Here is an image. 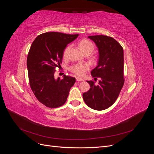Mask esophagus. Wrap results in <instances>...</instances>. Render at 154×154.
<instances>
[{"mask_svg":"<svg viewBox=\"0 0 154 154\" xmlns=\"http://www.w3.org/2000/svg\"><path fill=\"white\" fill-rule=\"evenodd\" d=\"M76 81H77V82H83V79L77 77V78H76Z\"/></svg>","mask_w":154,"mask_h":154,"instance_id":"1","label":"esophagus"}]
</instances>
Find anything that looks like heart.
Here are the masks:
<instances>
[{
  "label": "heart",
  "mask_w": 154,
  "mask_h": 154,
  "mask_svg": "<svg viewBox=\"0 0 154 154\" xmlns=\"http://www.w3.org/2000/svg\"><path fill=\"white\" fill-rule=\"evenodd\" d=\"M78 46L83 53H91L94 49V44L89 40L83 38L80 41ZM66 54V51L64 52V55ZM89 69V66L87 63H77L71 67V71L74 74L78 76H82L85 74V72Z\"/></svg>",
  "instance_id": "1"
}]
</instances>
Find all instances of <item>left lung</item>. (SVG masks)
Returning a JSON list of instances; mask_svg holds the SVG:
<instances>
[{"instance_id": "8db88e82", "label": "left lung", "mask_w": 154, "mask_h": 154, "mask_svg": "<svg viewBox=\"0 0 154 154\" xmlns=\"http://www.w3.org/2000/svg\"><path fill=\"white\" fill-rule=\"evenodd\" d=\"M99 51L97 66L91 71L96 82L87 81L90 89L83 98L90 108L102 110L108 109L117 100L124 85V55L122 46L112 37L105 35L89 36Z\"/></svg>"}]
</instances>
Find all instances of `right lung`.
Here are the masks:
<instances>
[{
    "mask_svg": "<svg viewBox=\"0 0 154 154\" xmlns=\"http://www.w3.org/2000/svg\"><path fill=\"white\" fill-rule=\"evenodd\" d=\"M58 32L38 35L32 43L27 58L30 87L40 103L49 108H57L67 101L75 78L54 77L56 67L62 63L63 51L68 44L78 36Z\"/></svg>",
    "mask_w": 154,
    "mask_h": 154,
    "instance_id": "add662e5",
    "label": "right lung"
}]
</instances>
